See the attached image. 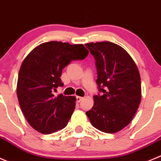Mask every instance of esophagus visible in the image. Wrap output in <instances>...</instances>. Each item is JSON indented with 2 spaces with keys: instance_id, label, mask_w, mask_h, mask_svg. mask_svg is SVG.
<instances>
[{
  "instance_id": "esophagus-1",
  "label": "esophagus",
  "mask_w": 161,
  "mask_h": 161,
  "mask_svg": "<svg viewBox=\"0 0 161 161\" xmlns=\"http://www.w3.org/2000/svg\"><path fill=\"white\" fill-rule=\"evenodd\" d=\"M82 99H83V97H76V101H77L78 103L80 102Z\"/></svg>"
}]
</instances>
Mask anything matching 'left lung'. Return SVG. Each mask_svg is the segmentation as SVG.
<instances>
[{
    "label": "left lung",
    "mask_w": 161,
    "mask_h": 161,
    "mask_svg": "<svg viewBox=\"0 0 161 161\" xmlns=\"http://www.w3.org/2000/svg\"><path fill=\"white\" fill-rule=\"evenodd\" d=\"M96 62L101 94L93 97V108L86 112L92 125L105 133L118 132L135 116L142 98L141 78L128 53L110 42L87 43Z\"/></svg>",
    "instance_id": "obj_1"
}]
</instances>
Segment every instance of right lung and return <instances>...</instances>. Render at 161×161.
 <instances>
[{
  "instance_id": "add662e5",
  "label": "right lung",
  "mask_w": 161,
  "mask_h": 161,
  "mask_svg": "<svg viewBox=\"0 0 161 161\" xmlns=\"http://www.w3.org/2000/svg\"><path fill=\"white\" fill-rule=\"evenodd\" d=\"M89 52L83 45L49 42L34 48L22 63L17 82L20 108L30 125L45 135L62 130L75 108V97L53 91L63 86L62 70L71 60H83Z\"/></svg>"
}]
</instances>
